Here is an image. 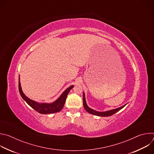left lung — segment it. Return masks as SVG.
I'll use <instances>...</instances> for the list:
<instances>
[{"label":"left lung","mask_w":154,"mask_h":154,"mask_svg":"<svg viewBox=\"0 0 154 154\" xmlns=\"http://www.w3.org/2000/svg\"><path fill=\"white\" fill-rule=\"evenodd\" d=\"M83 106H84L85 109H86V111L87 112H88L89 113L94 115H96V116H103V117L109 116L113 115V114H115L116 112H118V111H119L120 109H121L123 107H124L126 105V104H125V105H123L121 107H119L118 108L113 109H112V110H109V111H107V112H97V111L94 110V109L90 108L87 105V104L86 103V100H85V93H84L83 94Z\"/></svg>","instance_id":"left-lung-1"}]
</instances>
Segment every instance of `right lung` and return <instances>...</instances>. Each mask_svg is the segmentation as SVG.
<instances>
[{
    "instance_id": "obj_1",
    "label": "right lung",
    "mask_w": 154,
    "mask_h": 154,
    "mask_svg": "<svg viewBox=\"0 0 154 154\" xmlns=\"http://www.w3.org/2000/svg\"><path fill=\"white\" fill-rule=\"evenodd\" d=\"M73 85L69 86V88L66 90L60 96V97L55 100V102L47 103H38L34 100H32L28 98L22 91L20 81L19 80V91L20 94L23 99L35 111L38 112L41 114H50L54 113L57 112H59L61 110V109L63 108L64 105L66 102V99L67 98V96L70 91V90L73 88Z\"/></svg>"
}]
</instances>
